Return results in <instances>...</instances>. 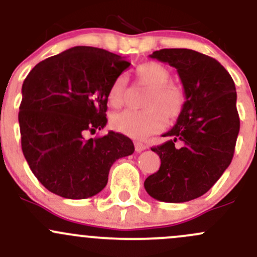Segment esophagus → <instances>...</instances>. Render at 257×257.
Wrapping results in <instances>:
<instances>
[{
	"mask_svg": "<svg viewBox=\"0 0 257 257\" xmlns=\"http://www.w3.org/2000/svg\"><path fill=\"white\" fill-rule=\"evenodd\" d=\"M134 145H136V150L138 153L143 152V150L147 149V145L143 144V143H141V142H136V143H134Z\"/></svg>",
	"mask_w": 257,
	"mask_h": 257,
	"instance_id": "esophagus-1",
	"label": "esophagus"
}]
</instances>
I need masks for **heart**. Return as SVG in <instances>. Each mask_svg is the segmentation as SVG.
Returning a JSON list of instances; mask_svg holds the SVG:
<instances>
[{"instance_id":"b5f03b06","label":"heart","mask_w":257,"mask_h":257,"mask_svg":"<svg viewBox=\"0 0 257 257\" xmlns=\"http://www.w3.org/2000/svg\"><path fill=\"white\" fill-rule=\"evenodd\" d=\"M137 78L150 88L143 103V110L126 109L112 115L110 124L115 132L144 139L157 134L168 121L175 120L186 104V92L181 84L172 82V72L160 62L149 61L139 64L136 68ZM128 79L119 76L112 83L108 92L110 107L119 108L124 104Z\"/></svg>"}]
</instances>
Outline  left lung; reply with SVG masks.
Segmentation results:
<instances>
[{"instance_id":"obj_1","label":"left lung","mask_w":257,"mask_h":257,"mask_svg":"<svg viewBox=\"0 0 257 257\" xmlns=\"http://www.w3.org/2000/svg\"><path fill=\"white\" fill-rule=\"evenodd\" d=\"M150 57L177 68L186 104L163 136L169 141L152 148L160 168L144 188L157 200L185 203L210 190L234 157L240 131L235 83L216 59L193 49L165 48Z\"/></svg>"}]
</instances>
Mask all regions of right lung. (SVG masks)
Instances as JSON below:
<instances>
[{"label": "right lung", "instance_id": "add662e5", "mask_svg": "<svg viewBox=\"0 0 257 257\" xmlns=\"http://www.w3.org/2000/svg\"><path fill=\"white\" fill-rule=\"evenodd\" d=\"M129 66L105 49L77 46L40 62L25 79L21 145L35 177L51 193L90 198L107 185L113 163L134 153L123 134L84 138L105 126L109 88Z\"/></svg>", "mask_w": 257, "mask_h": 257}]
</instances>
